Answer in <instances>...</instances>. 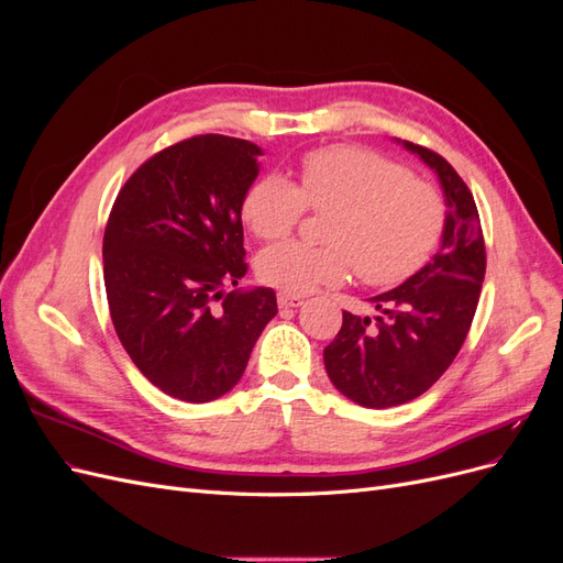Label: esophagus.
Wrapping results in <instances>:
<instances>
[{"label": "esophagus", "mask_w": 563, "mask_h": 563, "mask_svg": "<svg viewBox=\"0 0 563 563\" xmlns=\"http://www.w3.org/2000/svg\"><path fill=\"white\" fill-rule=\"evenodd\" d=\"M277 302L279 308H300V305L305 302L300 296H288V294H279L277 296Z\"/></svg>", "instance_id": "1"}]
</instances>
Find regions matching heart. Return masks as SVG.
<instances>
[{
	"mask_svg": "<svg viewBox=\"0 0 563 563\" xmlns=\"http://www.w3.org/2000/svg\"><path fill=\"white\" fill-rule=\"evenodd\" d=\"M331 211L323 242L277 244L261 253L258 277L288 296L345 284L356 269L368 286L413 277L437 251L446 228V203L437 187L406 166L364 147H323L305 155L298 185L265 174L244 197V220L261 240L291 232L305 209Z\"/></svg>",
	"mask_w": 563,
	"mask_h": 563,
	"instance_id": "b5f03b06",
	"label": "heart"
}]
</instances>
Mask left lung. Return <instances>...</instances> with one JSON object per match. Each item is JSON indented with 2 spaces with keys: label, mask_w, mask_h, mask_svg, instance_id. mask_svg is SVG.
<instances>
[{
  "label": "left lung",
  "mask_w": 563,
  "mask_h": 563,
  "mask_svg": "<svg viewBox=\"0 0 563 563\" xmlns=\"http://www.w3.org/2000/svg\"><path fill=\"white\" fill-rule=\"evenodd\" d=\"M439 178L446 228L432 261L387 294L373 296L380 312H343L323 366L338 391L366 408H389L428 391L463 347L486 275V249L470 187L437 152L404 141Z\"/></svg>",
  "instance_id": "left-lung-1"
}]
</instances>
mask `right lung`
<instances>
[{
    "mask_svg": "<svg viewBox=\"0 0 563 563\" xmlns=\"http://www.w3.org/2000/svg\"><path fill=\"white\" fill-rule=\"evenodd\" d=\"M261 155L242 139L195 135L150 157L110 211L103 275L114 331L143 376L174 399L223 397L277 314L272 288L225 294L246 275L242 203Z\"/></svg>",
    "mask_w": 563,
    "mask_h": 563,
    "instance_id": "add662e5",
    "label": "right lung"
}]
</instances>
